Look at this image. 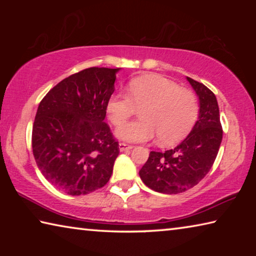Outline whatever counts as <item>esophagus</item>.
I'll use <instances>...</instances> for the list:
<instances>
[{
    "label": "esophagus",
    "instance_id": "obj_1",
    "mask_svg": "<svg viewBox=\"0 0 256 256\" xmlns=\"http://www.w3.org/2000/svg\"><path fill=\"white\" fill-rule=\"evenodd\" d=\"M133 148L132 144H125V142H120V151H126V150H131Z\"/></svg>",
    "mask_w": 256,
    "mask_h": 256
}]
</instances>
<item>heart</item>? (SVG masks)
<instances>
[{"mask_svg":"<svg viewBox=\"0 0 256 256\" xmlns=\"http://www.w3.org/2000/svg\"><path fill=\"white\" fill-rule=\"evenodd\" d=\"M128 94H112L106 104L110 122L120 126L142 107V118L116 130V136L128 142L148 141L158 134L164 146L174 144L190 133L198 118V100L192 90L159 74L134 78L128 84Z\"/></svg>","mask_w":256,"mask_h":256,"instance_id":"obj_1","label":"heart"}]
</instances>
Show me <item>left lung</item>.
Returning a JSON list of instances; mask_svg holds the SVG:
<instances>
[{
  "instance_id": "obj_1",
  "label": "left lung",
  "mask_w": 256,
  "mask_h": 256,
  "mask_svg": "<svg viewBox=\"0 0 256 256\" xmlns=\"http://www.w3.org/2000/svg\"><path fill=\"white\" fill-rule=\"evenodd\" d=\"M188 81L200 99L198 120L185 140L164 152L151 151L138 172L151 190L164 194L185 192L198 184L211 170L222 140L219 106L214 94L201 82Z\"/></svg>"
}]
</instances>
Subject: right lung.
Instances as JSON below:
<instances>
[{"label": "right lung", "mask_w": 256, "mask_h": 256, "mask_svg": "<svg viewBox=\"0 0 256 256\" xmlns=\"http://www.w3.org/2000/svg\"><path fill=\"white\" fill-rule=\"evenodd\" d=\"M120 68H89L66 78L42 99L32 125V152L45 178L68 196L110 180L120 154L105 123Z\"/></svg>", "instance_id": "add662e5"}]
</instances>
